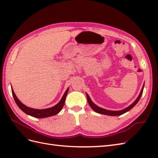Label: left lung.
<instances>
[{
    "mask_svg": "<svg viewBox=\"0 0 158 158\" xmlns=\"http://www.w3.org/2000/svg\"><path fill=\"white\" fill-rule=\"evenodd\" d=\"M144 84H143V86L142 88V89H141V92L139 94V95H138V98H136V99L135 100V102H134L131 106H129L128 107H126L125 109H122V110H120V111H110V110H107V109H103V108H102V107H98V106H96L92 101V99H90L89 95L85 93V94H86V96H87V99H88V102L89 105V106L91 107V108H92L94 111L95 112H96L98 113H100V114H106V115H109V116H118V115H121V114L125 113L127 112H128V111H130V110L133 108L134 107H135L136 103L138 102V101H139L140 98H141V95L142 94V92H143V89H144Z\"/></svg>",
    "mask_w": 158,
    "mask_h": 158,
    "instance_id": "1",
    "label": "left lung"
}]
</instances>
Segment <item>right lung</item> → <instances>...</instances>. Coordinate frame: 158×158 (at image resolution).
I'll list each match as a JSON object with an SVG mask.
<instances>
[{"label": "right lung", "mask_w": 158, "mask_h": 158, "mask_svg": "<svg viewBox=\"0 0 158 158\" xmlns=\"http://www.w3.org/2000/svg\"><path fill=\"white\" fill-rule=\"evenodd\" d=\"M69 89V88L66 89V92H64L63 96L62 97L61 99L60 100V102L56 105H55V106L50 108L44 109H33L29 107H27L18 99V98L16 97L15 93H14V90L12 89V93L14 99V101H15L17 106L23 112H24L25 113L28 114V115H30L31 117H35V118H45V117H49L51 116L55 115V114H58L61 111V109H63L64 106L66 97V95L68 94Z\"/></svg>", "instance_id": "add662e5"}]
</instances>
